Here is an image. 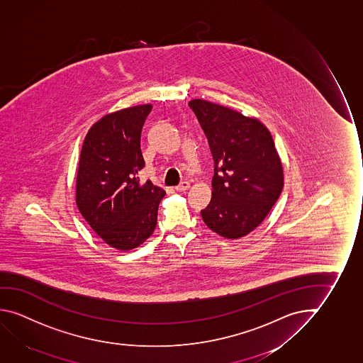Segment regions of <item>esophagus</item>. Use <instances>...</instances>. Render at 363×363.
<instances>
[{
    "label": "esophagus",
    "instance_id": "34e87169",
    "mask_svg": "<svg viewBox=\"0 0 363 363\" xmlns=\"http://www.w3.org/2000/svg\"><path fill=\"white\" fill-rule=\"evenodd\" d=\"M189 187H190V182H189V181H182V182H181L179 186H176V187H174V190L186 191L187 189H189Z\"/></svg>",
    "mask_w": 363,
    "mask_h": 363
}]
</instances>
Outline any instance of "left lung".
<instances>
[{
  "label": "left lung",
  "mask_w": 363,
  "mask_h": 363,
  "mask_svg": "<svg viewBox=\"0 0 363 363\" xmlns=\"http://www.w3.org/2000/svg\"><path fill=\"white\" fill-rule=\"evenodd\" d=\"M215 163L207 226L228 239L251 233L283 190V167L268 128L254 118L203 99L189 103Z\"/></svg>",
  "instance_id": "1"
}]
</instances>
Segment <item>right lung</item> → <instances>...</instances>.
<instances>
[{"instance_id": "add662e5", "label": "right lung", "mask_w": 363, "mask_h": 363, "mask_svg": "<svg viewBox=\"0 0 363 363\" xmlns=\"http://www.w3.org/2000/svg\"><path fill=\"white\" fill-rule=\"evenodd\" d=\"M151 104L108 114L84 140L77 177V205L91 229L106 244L130 250L156 229L164 190L150 179L140 182L145 168L140 133Z\"/></svg>"}]
</instances>
